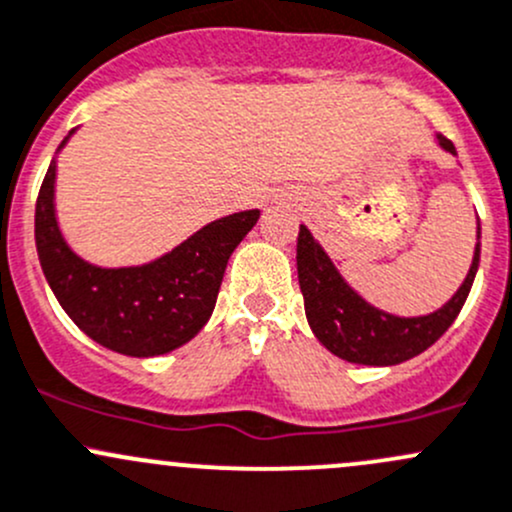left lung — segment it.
I'll use <instances>...</instances> for the list:
<instances>
[{
    "label": "left lung",
    "instance_id": "1",
    "mask_svg": "<svg viewBox=\"0 0 512 512\" xmlns=\"http://www.w3.org/2000/svg\"><path fill=\"white\" fill-rule=\"evenodd\" d=\"M437 139L446 152L456 154L451 139H446L444 134H439ZM478 260H481V225H478L471 270L449 304L429 316L400 319L360 299L343 282L333 262L304 225L299 228L297 240L299 287L304 294V309L311 331L333 355L360 365H397L437 343L464 309L473 279H476Z\"/></svg>",
    "mask_w": 512,
    "mask_h": 512
}]
</instances>
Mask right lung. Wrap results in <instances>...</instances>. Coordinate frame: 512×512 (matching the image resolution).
Masks as SVG:
<instances>
[{
  "instance_id": "add662e5",
  "label": "right lung",
  "mask_w": 512,
  "mask_h": 512,
  "mask_svg": "<svg viewBox=\"0 0 512 512\" xmlns=\"http://www.w3.org/2000/svg\"><path fill=\"white\" fill-rule=\"evenodd\" d=\"M51 161L36 198V250L41 270L80 331L110 351L149 358L191 341L211 319L230 255L260 211L213 220L176 250L142 267L102 270L66 245L53 213Z\"/></svg>"
}]
</instances>
